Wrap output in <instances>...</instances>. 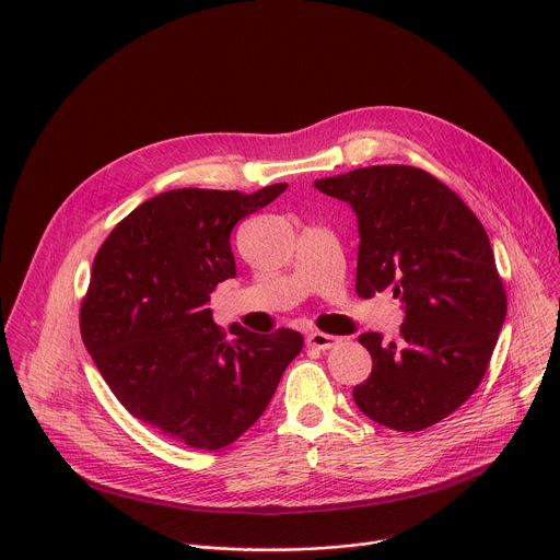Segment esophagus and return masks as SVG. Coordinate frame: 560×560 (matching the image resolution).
Instances as JSON below:
<instances>
[{
	"label": "esophagus",
	"mask_w": 560,
	"mask_h": 560,
	"mask_svg": "<svg viewBox=\"0 0 560 560\" xmlns=\"http://www.w3.org/2000/svg\"><path fill=\"white\" fill-rule=\"evenodd\" d=\"M305 341H307L310 348H316V350H330V348L341 343L339 337H332V335H326V332H310Z\"/></svg>",
	"instance_id": "esophagus-1"
}]
</instances>
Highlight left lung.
Segmentation results:
<instances>
[{
    "label": "left lung",
    "mask_w": 560,
    "mask_h": 560,
    "mask_svg": "<svg viewBox=\"0 0 560 560\" xmlns=\"http://www.w3.org/2000/svg\"><path fill=\"white\" fill-rule=\"evenodd\" d=\"M359 221L357 294L401 299V341L365 332L372 374L352 389L372 421L421 432L458 410L483 381L508 296L490 238L463 199L415 166H368L316 179Z\"/></svg>",
    "instance_id": "8db88e82"
}]
</instances>
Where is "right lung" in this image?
Returning a JSON list of instances; mask_svg holds the SVG:
<instances>
[{
    "label": "right lung",
    "instance_id": "add662e5",
    "mask_svg": "<svg viewBox=\"0 0 560 560\" xmlns=\"http://www.w3.org/2000/svg\"><path fill=\"white\" fill-rule=\"evenodd\" d=\"M288 184L253 195L179 188L156 195L102 244L79 328L104 381L139 421L195 450H221L268 408L303 337L212 322L217 283L236 275L230 232Z\"/></svg>",
    "mask_w": 560,
    "mask_h": 560
}]
</instances>
